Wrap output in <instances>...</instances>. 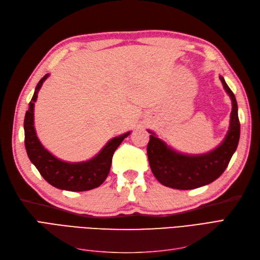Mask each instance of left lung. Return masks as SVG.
Returning <instances> with one entry per match:
<instances>
[{
  "instance_id": "left-lung-1",
  "label": "left lung",
  "mask_w": 260,
  "mask_h": 260,
  "mask_svg": "<svg viewBox=\"0 0 260 260\" xmlns=\"http://www.w3.org/2000/svg\"><path fill=\"white\" fill-rule=\"evenodd\" d=\"M219 78L231 99L232 111L229 130L217 147L204 154L180 153L157 138L155 132L147 130L151 133L147 144L149 166L155 178L162 185L177 190H192L214 182L223 174L232 155L237 151L240 140L238 103L224 78L222 76Z\"/></svg>"
}]
</instances>
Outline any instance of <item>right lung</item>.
Returning <instances> with one entry per match:
<instances>
[{
  "label": "right lung",
  "mask_w": 260,
  "mask_h": 260,
  "mask_svg": "<svg viewBox=\"0 0 260 260\" xmlns=\"http://www.w3.org/2000/svg\"><path fill=\"white\" fill-rule=\"evenodd\" d=\"M49 76L50 74H46L37 84L34 96L29 103V109L26 112L25 121H23L25 146L28 157L41 176L51 185L59 190L70 192L92 190L104 182L111 170L112 158L115 151L131 132H125L121 136L109 140L106 145L89 160L70 162L57 158L42 145L35 128V103L37 102L39 91Z\"/></svg>",
  "instance_id": "1"
}]
</instances>
